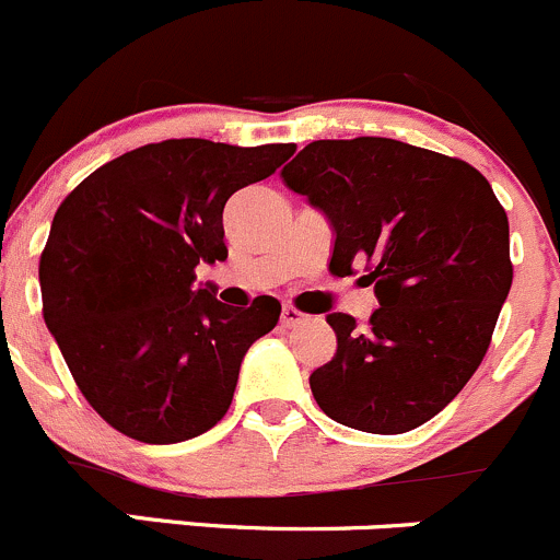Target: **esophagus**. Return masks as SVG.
<instances>
[{"instance_id": "obj_1", "label": "esophagus", "mask_w": 560, "mask_h": 560, "mask_svg": "<svg viewBox=\"0 0 560 560\" xmlns=\"http://www.w3.org/2000/svg\"><path fill=\"white\" fill-rule=\"evenodd\" d=\"M307 320V315L304 313H299L296 307H291V304H285V307H282V313H280V323L285 328H293V326H299V323H304Z\"/></svg>"}]
</instances>
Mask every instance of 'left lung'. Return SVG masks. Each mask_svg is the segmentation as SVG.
I'll list each match as a JSON object with an SVG mask.
<instances>
[{
  "label": "left lung",
  "mask_w": 560,
  "mask_h": 560,
  "mask_svg": "<svg viewBox=\"0 0 560 560\" xmlns=\"http://www.w3.org/2000/svg\"><path fill=\"white\" fill-rule=\"evenodd\" d=\"M282 180L331 221L328 272L364 267L380 302L364 326L326 318L337 353L310 374L315 401L369 434L418 429L482 364L510 293V221L491 183L388 137L310 142Z\"/></svg>",
  "instance_id": "1"
}]
</instances>
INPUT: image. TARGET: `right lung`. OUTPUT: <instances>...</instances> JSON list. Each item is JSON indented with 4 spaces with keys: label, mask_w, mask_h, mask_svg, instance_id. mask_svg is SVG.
<instances>
[{
    "label": "right lung",
    "mask_w": 560,
    "mask_h": 560,
    "mask_svg": "<svg viewBox=\"0 0 560 560\" xmlns=\"http://www.w3.org/2000/svg\"><path fill=\"white\" fill-rule=\"evenodd\" d=\"M296 145L210 140L142 145L61 201L39 256L43 318L80 394L120 434L172 445L226 415L240 364L280 302L226 307L196 267L229 256L223 207Z\"/></svg>",
    "instance_id": "add662e5"
}]
</instances>
